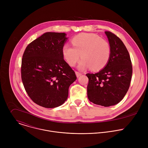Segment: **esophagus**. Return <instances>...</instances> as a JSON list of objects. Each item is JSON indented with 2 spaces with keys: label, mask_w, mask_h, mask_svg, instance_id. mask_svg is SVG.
I'll list each match as a JSON object with an SVG mask.
<instances>
[{
  "label": "esophagus",
  "mask_w": 148,
  "mask_h": 148,
  "mask_svg": "<svg viewBox=\"0 0 148 148\" xmlns=\"http://www.w3.org/2000/svg\"><path fill=\"white\" fill-rule=\"evenodd\" d=\"M75 74H76V75L77 77H78L82 75V73L80 72H78V71H75Z\"/></svg>",
  "instance_id": "1"
}]
</instances>
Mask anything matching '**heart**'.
Listing matches in <instances>:
<instances>
[{
	"label": "heart",
	"mask_w": 148,
	"mask_h": 148,
	"mask_svg": "<svg viewBox=\"0 0 148 148\" xmlns=\"http://www.w3.org/2000/svg\"><path fill=\"white\" fill-rule=\"evenodd\" d=\"M74 47L68 45L62 47V54L68 64L74 66L80 56V69L88 67L97 71L103 69L110 60L111 47L108 41L94 33H81L71 40ZM81 55H80V54Z\"/></svg>",
	"instance_id": "b5f03b06"
}]
</instances>
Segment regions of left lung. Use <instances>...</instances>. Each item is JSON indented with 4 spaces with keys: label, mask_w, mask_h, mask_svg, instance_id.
Here are the masks:
<instances>
[{
    "label": "left lung",
    "mask_w": 148,
    "mask_h": 148,
    "mask_svg": "<svg viewBox=\"0 0 148 148\" xmlns=\"http://www.w3.org/2000/svg\"><path fill=\"white\" fill-rule=\"evenodd\" d=\"M111 47L108 64L95 74L88 73L87 96L90 101L103 107L119 103L127 92L132 75L129 52L122 40L111 32H105Z\"/></svg>",
    "instance_id": "1"
}]
</instances>
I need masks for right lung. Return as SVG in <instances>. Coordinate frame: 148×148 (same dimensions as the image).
<instances>
[{"instance_id": "add662e5", "label": "right lung", "mask_w": 148, "mask_h": 148, "mask_svg": "<svg viewBox=\"0 0 148 148\" xmlns=\"http://www.w3.org/2000/svg\"><path fill=\"white\" fill-rule=\"evenodd\" d=\"M66 36L46 33L28 45L22 57L21 77L25 89L34 103L45 108L64 103L70 86L77 79L62 54Z\"/></svg>"}]
</instances>
